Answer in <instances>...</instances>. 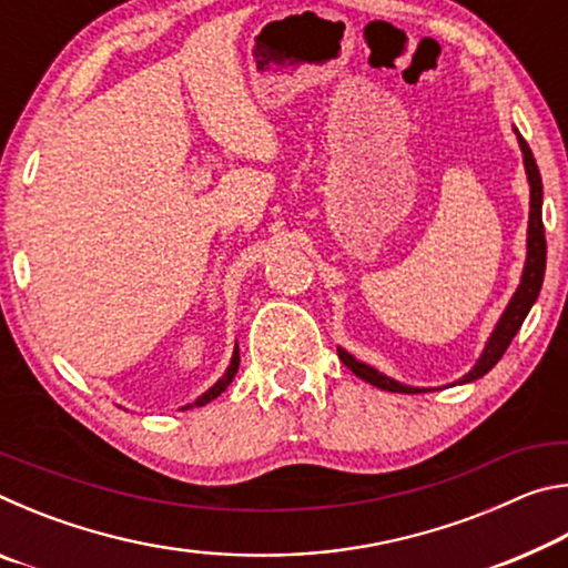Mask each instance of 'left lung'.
<instances>
[{
	"label": "left lung",
	"instance_id": "1",
	"mask_svg": "<svg viewBox=\"0 0 568 568\" xmlns=\"http://www.w3.org/2000/svg\"><path fill=\"white\" fill-rule=\"evenodd\" d=\"M516 132V140H518V148H521V155H524V170H526V178H528V187H531V203H528V230H526V263H524V273H521V283H518L516 293L511 295V301H508L506 311L501 313V318H498L494 333L488 335V341L484 345V351H480L478 361L474 368H470L464 378H458L456 383H470V381H478L484 378L488 371L494 368V365L501 361V355L506 353L508 345H511L514 335L521 328V323L526 321L528 311H531V305L536 303L538 293H541V283H544V271H546V235H544V220H541V205H544V185H541V175H538V168H536V160H534V152L531 148L526 145V140ZM338 358L348 365V368L355 373V376L363 378L365 383H371V386H376L381 390H390V393H423V390H434V388H416V386H406V383H400L396 378L386 376V373H381L378 368H373V365L363 363L351 355L345 348H338Z\"/></svg>",
	"mask_w": 568,
	"mask_h": 568
}]
</instances>
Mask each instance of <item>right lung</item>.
Returning <instances> with one entry per match:
<instances>
[{
	"label": "right lung",
	"instance_id": "obj_1",
	"mask_svg": "<svg viewBox=\"0 0 568 568\" xmlns=\"http://www.w3.org/2000/svg\"><path fill=\"white\" fill-rule=\"evenodd\" d=\"M237 368H240V348H237V345H235V351H233V358H230L227 371L223 373V376L217 378L215 386H213V388H207V390L203 393V396H197V398H195V403H187L185 408H192V406H205V403L215 400V398L220 396V393H223V390L230 386V383H233V378H235ZM185 408H182V410H185Z\"/></svg>",
	"mask_w": 568,
	"mask_h": 568
}]
</instances>
